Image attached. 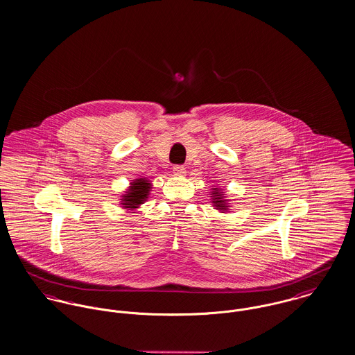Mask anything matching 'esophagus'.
<instances>
[{"instance_id":"esophagus-1","label":"esophagus","mask_w":355,"mask_h":355,"mask_svg":"<svg viewBox=\"0 0 355 355\" xmlns=\"http://www.w3.org/2000/svg\"><path fill=\"white\" fill-rule=\"evenodd\" d=\"M173 173H174V175H177V177H184V175L187 174V170H185L184 166H174V167H173Z\"/></svg>"}]
</instances>
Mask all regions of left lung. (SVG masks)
I'll list each match as a JSON object with an SVG mask.
<instances>
[{
	"label": "left lung",
	"mask_w": 355,
	"mask_h": 355,
	"mask_svg": "<svg viewBox=\"0 0 355 355\" xmlns=\"http://www.w3.org/2000/svg\"><path fill=\"white\" fill-rule=\"evenodd\" d=\"M211 199H213L214 207H216V210L219 211H227V200L225 199L223 196V192H220V189L218 188H213V192H211Z\"/></svg>",
	"instance_id": "left-lung-1"
}]
</instances>
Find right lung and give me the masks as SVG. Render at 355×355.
I'll use <instances>...</instances> for the list:
<instances>
[{
  "label": "right lung",
  "instance_id": "1",
  "mask_svg": "<svg viewBox=\"0 0 355 355\" xmlns=\"http://www.w3.org/2000/svg\"><path fill=\"white\" fill-rule=\"evenodd\" d=\"M150 182L145 178H137L133 182H130L129 189L126 191V193L122 196V206L123 209H129V210H135L139 209L140 205H142L150 191Z\"/></svg>",
  "mask_w": 355,
  "mask_h": 355
}]
</instances>
